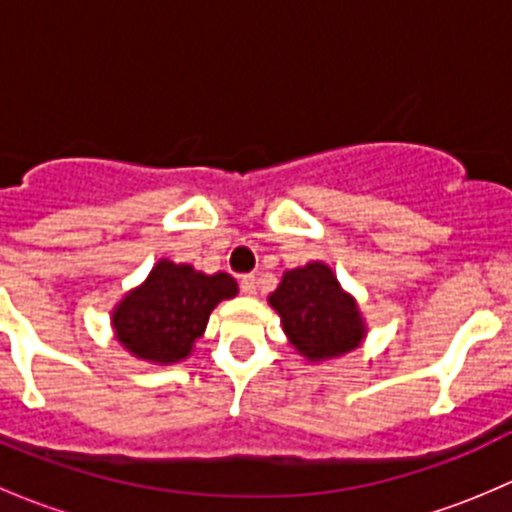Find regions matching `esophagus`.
<instances>
[{
    "instance_id": "34e87169",
    "label": "esophagus",
    "mask_w": 512,
    "mask_h": 512,
    "mask_svg": "<svg viewBox=\"0 0 512 512\" xmlns=\"http://www.w3.org/2000/svg\"><path fill=\"white\" fill-rule=\"evenodd\" d=\"M240 289L245 294H257V282H255V275H242L240 277Z\"/></svg>"
}]
</instances>
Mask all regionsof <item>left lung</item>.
<instances>
[{"label": "left lung", "mask_w": 512, "mask_h": 512, "mask_svg": "<svg viewBox=\"0 0 512 512\" xmlns=\"http://www.w3.org/2000/svg\"><path fill=\"white\" fill-rule=\"evenodd\" d=\"M270 304L282 317L289 342L309 361L332 359L352 352L364 337L359 309L342 292L337 277L322 262L289 270Z\"/></svg>", "instance_id": "left-lung-1"}]
</instances>
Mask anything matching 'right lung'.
<instances>
[{
	"mask_svg": "<svg viewBox=\"0 0 512 512\" xmlns=\"http://www.w3.org/2000/svg\"><path fill=\"white\" fill-rule=\"evenodd\" d=\"M235 294L237 282L225 272L203 275L190 265L160 260L113 312L116 337L138 359L173 364L203 337L215 304Z\"/></svg>",
	"mask_w": 512,
	"mask_h": 512,
	"instance_id": "obj_1",
	"label": "right lung"
}]
</instances>
